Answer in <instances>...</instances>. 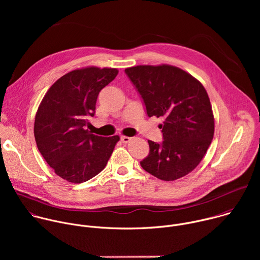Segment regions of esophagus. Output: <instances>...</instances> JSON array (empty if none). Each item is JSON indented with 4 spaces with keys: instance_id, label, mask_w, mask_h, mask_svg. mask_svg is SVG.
<instances>
[{
    "instance_id": "1",
    "label": "esophagus",
    "mask_w": 260,
    "mask_h": 260,
    "mask_svg": "<svg viewBox=\"0 0 260 260\" xmlns=\"http://www.w3.org/2000/svg\"><path fill=\"white\" fill-rule=\"evenodd\" d=\"M131 140H132L131 137H127V136H122L121 137V142L122 143H128Z\"/></svg>"
}]
</instances>
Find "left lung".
<instances>
[{"label": "left lung", "instance_id": "obj_1", "mask_svg": "<svg viewBox=\"0 0 260 260\" xmlns=\"http://www.w3.org/2000/svg\"><path fill=\"white\" fill-rule=\"evenodd\" d=\"M126 75L141 94L149 117H164V141L149 143L140 164L149 174L174 181L192 172L214 136V115L203 84L189 73L170 64L136 66Z\"/></svg>", "mask_w": 260, "mask_h": 260}]
</instances>
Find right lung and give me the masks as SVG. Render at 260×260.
<instances>
[{
	"label": "right lung",
	"instance_id": "1",
	"mask_svg": "<svg viewBox=\"0 0 260 260\" xmlns=\"http://www.w3.org/2000/svg\"><path fill=\"white\" fill-rule=\"evenodd\" d=\"M117 74L114 68L73 70L51 85L37 111V147L54 173L69 182L82 183L101 173L120 139L85 129L100 91Z\"/></svg>",
	"mask_w": 260,
	"mask_h": 260
}]
</instances>
